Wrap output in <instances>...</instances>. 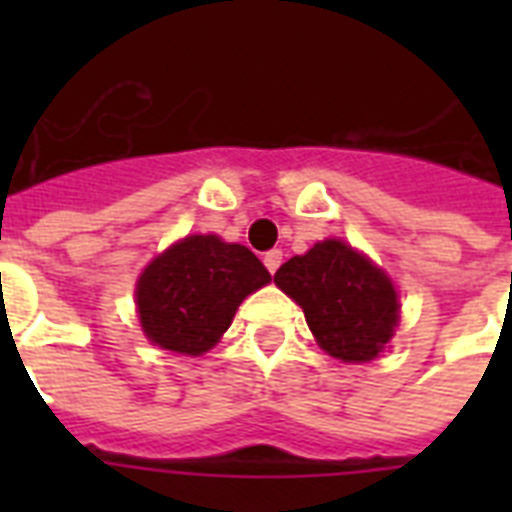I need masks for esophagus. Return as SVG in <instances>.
I'll return each mask as SVG.
<instances>
[{
    "label": "esophagus",
    "instance_id": "obj_1",
    "mask_svg": "<svg viewBox=\"0 0 512 512\" xmlns=\"http://www.w3.org/2000/svg\"><path fill=\"white\" fill-rule=\"evenodd\" d=\"M281 260H284V255H281V249H271V252H265V257H263L265 268H268V271H271V273L279 271Z\"/></svg>",
    "mask_w": 512,
    "mask_h": 512
}]
</instances>
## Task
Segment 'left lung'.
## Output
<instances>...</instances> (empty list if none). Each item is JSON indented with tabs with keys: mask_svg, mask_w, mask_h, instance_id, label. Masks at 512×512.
Returning a JSON list of instances; mask_svg holds the SVG:
<instances>
[{
	"mask_svg": "<svg viewBox=\"0 0 512 512\" xmlns=\"http://www.w3.org/2000/svg\"><path fill=\"white\" fill-rule=\"evenodd\" d=\"M273 281L303 308L329 356L372 361L393 337L396 289L380 268L342 241H319L311 252L281 265Z\"/></svg>",
	"mask_w": 512,
	"mask_h": 512,
	"instance_id": "1",
	"label": "left lung"
}]
</instances>
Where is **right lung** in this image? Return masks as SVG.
<instances>
[{
    "label": "right lung",
    "instance_id": "right-lung-1",
    "mask_svg": "<svg viewBox=\"0 0 512 512\" xmlns=\"http://www.w3.org/2000/svg\"><path fill=\"white\" fill-rule=\"evenodd\" d=\"M268 281L271 273L247 247L188 236L140 276V324L159 348L199 356L231 327L241 300Z\"/></svg>",
    "mask_w": 512,
    "mask_h": 512
}]
</instances>
